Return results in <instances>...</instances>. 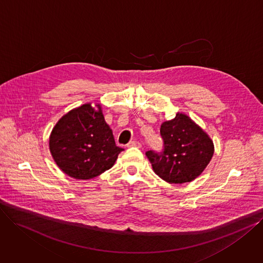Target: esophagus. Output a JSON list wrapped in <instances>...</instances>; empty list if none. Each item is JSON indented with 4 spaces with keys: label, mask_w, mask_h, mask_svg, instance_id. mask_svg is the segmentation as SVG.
Returning <instances> with one entry per match:
<instances>
[{
    "label": "esophagus",
    "mask_w": 263,
    "mask_h": 263,
    "mask_svg": "<svg viewBox=\"0 0 263 263\" xmlns=\"http://www.w3.org/2000/svg\"><path fill=\"white\" fill-rule=\"evenodd\" d=\"M127 147H138V148H141L142 147V144L138 141H132L127 144Z\"/></svg>",
    "instance_id": "34e87169"
}]
</instances>
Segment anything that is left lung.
<instances>
[{"mask_svg":"<svg viewBox=\"0 0 263 263\" xmlns=\"http://www.w3.org/2000/svg\"><path fill=\"white\" fill-rule=\"evenodd\" d=\"M160 133L162 152H146L156 174L170 184L189 183L200 176L214 154L210 137L182 112L163 122Z\"/></svg>","mask_w":263,"mask_h":263,"instance_id":"1","label":"left lung"}]
</instances>
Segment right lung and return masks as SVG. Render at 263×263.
<instances>
[{
	"mask_svg": "<svg viewBox=\"0 0 263 263\" xmlns=\"http://www.w3.org/2000/svg\"><path fill=\"white\" fill-rule=\"evenodd\" d=\"M83 104L56 123L49 139L50 153L69 177L90 180L112 167L123 148L116 146L101 105Z\"/></svg>",
	"mask_w": 263,
	"mask_h": 263,
	"instance_id": "right-lung-1",
	"label": "right lung"
}]
</instances>
